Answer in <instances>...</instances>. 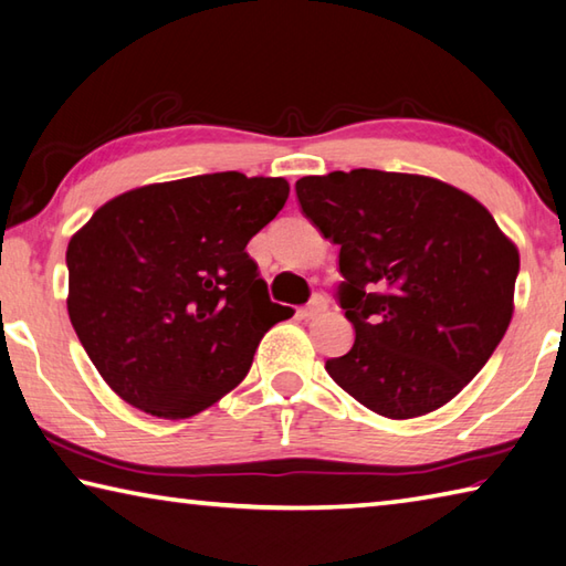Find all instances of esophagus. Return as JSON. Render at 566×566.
Wrapping results in <instances>:
<instances>
[{
	"label": "esophagus",
	"instance_id": "obj_1",
	"mask_svg": "<svg viewBox=\"0 0 566 566\" xmlns=\"http://www.w3.org/2000/svg\"><path fill=\"white\" fill-rule=\"evenodd\" d=\"M326 312V296H322V294H314L312 296V302L306 304V306H302L300 312V318H306V322H310V318H316V316H322Z\"/></svg>",
	"mask_w": 566,
	"mask_h": 566
}]
</instances>
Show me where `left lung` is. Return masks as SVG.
I'll return each instance as SVG.
<instances>
[{
    "label": "left lung",
    "mask_w": 566,
    "mask_h": 566,
    "mask_svg": "<svg viewBox=\"0 0 566 566\" xmlns=\"http://www.w3.org/2000/svg\"><path fill=\"white\" fill-rule=\"evenodd\" d=\"M302 212L338 244L352 352L326 371L386 418L446 406L505 336L520 252L453 185L358 168L296 180Z\"/></svg>",
    "instance_id": "8db88e82"
}]
</instances>
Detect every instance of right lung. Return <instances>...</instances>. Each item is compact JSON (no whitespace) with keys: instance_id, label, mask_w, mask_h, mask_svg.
I'll return each mask as SVG.
<instances>
[{"instance_id":"right-lung-1","label":"right lung","mask_w":566,"mask_h":566,"mask_svg":"<svg viewBox=\"0 0 566 566\" xmlns=\"http://www.w3.org/2000/svg\"><path fill=\"white\" fill-rule=\"evenodd\" d=\"M290 198L284 178L210 172L108 200L69 242V318L104 381L150 416L190 418L248 376L294 312L248 242Z\"/></svg>"}]
</instances>
